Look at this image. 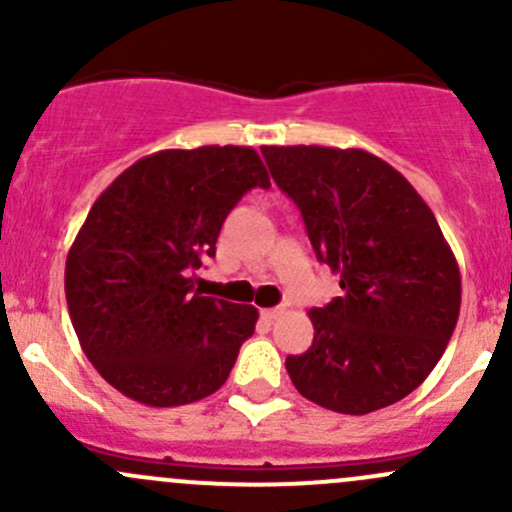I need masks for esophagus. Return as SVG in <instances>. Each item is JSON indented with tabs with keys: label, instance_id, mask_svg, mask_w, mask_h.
<instances>
[{
	"label": "esophagus",
	"instance_id": "obj_1",
	"mask_svg": "<svg viewBox=\"0 0 512 512\" xmlns=\"http://www.w3.org/2000/svg\"><path fill=\"white\" fill-rule=\"evenodd\" d=\"M282 317V307H275V309H262V319H267V322H275V319Z\"/></svg>",
	"mask_w": 512,
	"mask_h": 512
}]
</instances>
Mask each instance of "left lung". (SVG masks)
<instances>
[{"label": "left lung", "instance_id": "left-lung-1", "mask_svg": "<svg viewBox=\"0 0 512 512\" xmlns=\"http://www.w3.org/2000/svg\"><path fill=\"white\" fill-rule=\"evenodd\" d=\"M262 156L344 289L309 312L312 347L285 361L294 389L349 416L396 404L431 374L461 312V272L431 208L361 148L265 146Z\"/></svg>", "mask_w": 512, "mask_h": 512}]
</instances>
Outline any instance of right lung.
<instances>
[{
	"instance_id": "right-lung-1",
	"label": "right lung",
	"mask_w": 512,
	"mask_h": 512,
	"mask_svg": "<svg viewBox=\"0 0 512 512\" xmlns=\"http://www.w3.org/2000/svg\"><path fill=\"white\" fill-rule=\"evenodd\" d=\"M270 175L250 146L158 151L123 170L66 257V304L98 374L146 406L215 394L252 337L257 309L195 292L220 227Z\"/></svg>"
}]
</instances>
